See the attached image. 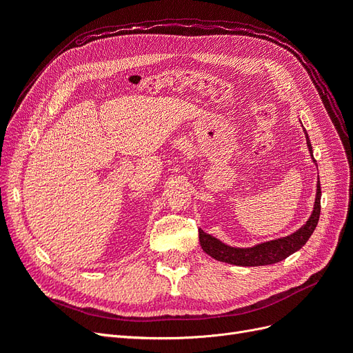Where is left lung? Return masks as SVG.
<instances>
[{
    "mask_svg": "<svg viewBox=\"0 0 353 353\" xmlns=\"http://www.w3.org/2000/svg\"><path fill=\"white\" fill-rule=\"evenodd\" d=\"M306 144L309 148V153L312 156V145H311V141H309L307 134H306ZM319 212H321V185H319V181H318L312 215L306 221L303 227L299 228L296 232L290 234V236L256 244L253 248L240 249V248H231V245L219 241L215 237H212L210 234H206L203 230H199L200 245L203 252H206L209 256H212L213 259L221 261V262H227V263L239 265V266L272 265L285 259L287 256H290L299 249L303 248L306 241L309 240V237L312 236L314 230L316 228V223L319 221Z\"/></svg>",
    "mask_w": 353,
    "mask_h": 353,
    "instance_id": "obj_1",
    "label": "left lung"
}]
</instances>
